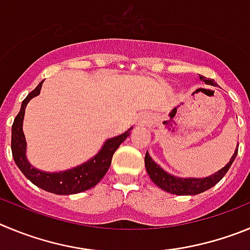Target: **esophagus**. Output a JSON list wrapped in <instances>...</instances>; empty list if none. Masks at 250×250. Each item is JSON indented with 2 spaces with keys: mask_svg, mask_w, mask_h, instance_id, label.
I'll use <instances>...</instances> for the list:
<instances>
[{
  "mask_svg": "<svg viewBox=\"0 0 250 250\" xmlns=\"http://www.w3.org/2000/svg\"><path fill=\"white\" fill-rule=\"evenodd\" d=\"M149 121H150V117L148 116V114H141V116H138V118H137L136 125H147V123L149 122Z\"/></svg>",
  "mask_w": 250,
  "mask_h": 250,
  "instance_id": "1",
  "label": "esophagus"
}]
</instances>
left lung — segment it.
<instances>
[{
  "instance_id": "left-lung-1",
  "label": "left lung",
  "mask_w": 250,
  "mask_h": 250,
  "mask_svg": "<svg viewBox=\"0 0 250 250\" xmlns=\"http://www.w3.org/2000/svg\"><path fill=\"white\" fill-rule=\"evenodd\" d=\"M199 78L204 83H207V84L217 86L214 81L210 80V78H206L203 76H199ZM237 154L238 149H235L234 154L231 156L230 161L227 163L226 167H223L222 169L218 170V172L213 173L209 177H206V178H181V177H175V175L169 174V173L166 172L161 166H158L156 162L150 158L148 152L146 153L145 164L149 178L161 189L177 195H195L208 190L209 188L214 187L220 179L223 178L226 173L229 170V168H230L231 164H233V162H234Z\"/></svg>"
}]
</instances>
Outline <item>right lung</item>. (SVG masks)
<instances>
[{"instance_id": "right-lung-1", "label": "right lung", "mask_w": 250, "mask_h": 250, "mask_svg": "<svg viewBox=\"0 0 250 250\" xmlns=\"http://www.w3.org/2000/svg\"><path fill=\"white\" fill-rule=\"evenodd\" d=\"M42 83H43V81L24 98L21 104V109L13 121L11 149H12L15 163L21 169V172L26 175L27 179H30L35 186H37L38 188H42L46 192L66 195L76 194V193L91 189L104 177L109 166H111L114 152L118 149L121 143L125 142V138L129 136L132 127L120 136L107 139L96 156H93L91 159L80 164L77 167L62 170V172H43V170L37 169V168L32 167L27 159V143L22 125H23L26 105L33 97L40 94Z\"/></svg>"}]
</instances>
